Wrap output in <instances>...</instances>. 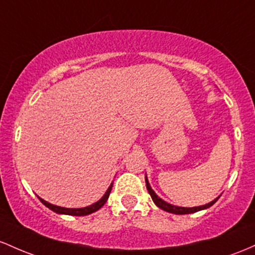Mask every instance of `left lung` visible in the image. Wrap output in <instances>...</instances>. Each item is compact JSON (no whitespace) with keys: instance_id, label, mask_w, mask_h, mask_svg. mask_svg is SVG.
Segmentation results:
<instances>
[{"instance_id":"obj_1","label":"left lung","mask_w":255,"mask_h":255,"mask_svg":"<svg viewBox=\"0 0 255 255\" xmlns=\"http://www.w3.org/2000/svg\"><path fill=\"white\" fill-rule=\"evenodd\" d=\"M145 185H147V190H148V193H149V195L151 196V200L154 201V204L158 206L159 208H161V210L166 211V212L174 213V214H189V213H195V212H197V211L206 210V208L211 207L213 204H216L217 200L219 199V197H217V199H214L213 201H211L210 204H206L204 206H197V207H179V206H173V205L168 204V202L164 201L162 199H160V197L156 195L155 193H154V190L151 189L149 182H148V179H147V176H145Z\"/></svg>"}]
</instances>
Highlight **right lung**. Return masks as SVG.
Returning a JSON list of instances; mask_svg holds the SVG:
<instances>
[{
	"instance_id": "1",
	"label": "right lung",
	"mask_w": 255,
	"mask_h": 255,
	"mask_svg": "<svg viewBox=\"0 0 255 255\" xmlns=\"http://www.w3.org/2000/svg\"><path fill=\"white\" fill-rule=\"evenodd\" d=\"M112 187H113V183L110 185V188H108L107 191L105 193V195L101 197V199L99 200V201L95 202V204L88 206V207H83V208H65V207H60V206H56V205H51L49 202L44 201V200L41 199V197L38 196L39 201L42 202L43 205L47 206L48 208H50L53 212L55 213H59V214H68V216H88V214H91L94 212H96L97 210H100V208L102 207L106 204V201L108 200V196H110L111 194V190H112Z\"/></svg>"
}]
</instances>
